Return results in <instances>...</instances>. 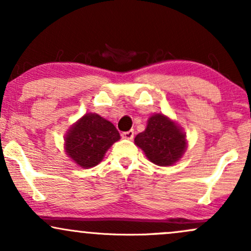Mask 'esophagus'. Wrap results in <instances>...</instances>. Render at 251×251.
I'll return each instance as SVG.
<instances>
[{
  "mask_svg": "<svg viewBox=\"0 0 251 251\" xmlns=\"http://www.w3.org/2000/svg\"><path fill=\"white\" fill-rule=\"evenodd\" d=\"M122 137L124 138V139H128V140L133 139L134 131H133V129H129V131H127V132H123Z\"/></svg>",
  "mask_w": 251,
  "mask_h": 251,
  "instance_id": "34e87169",
  "label": "esophagus"
}]
</instances>
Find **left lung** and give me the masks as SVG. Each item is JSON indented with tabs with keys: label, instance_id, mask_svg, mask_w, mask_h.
Listing matches in <instances>:
<instances>
[{
	"label": "left lung",
	"instance_id": "left-lung-1",
	"mask_svg": "<svg viewBox=\"0 0 251 251\" xmlns=\"http://www.w3.org/2000/svg\"><path fill=\"white\" fill-rule=\"evenodd\" d=\"M134 144L143 150L150 162L158 166H171L185 153L188 139L175 120L163 113H153L145 131L134 138Z\"/></svg>",
	"mask_w": 251,
	"mask_h": 251
}]
</instances>
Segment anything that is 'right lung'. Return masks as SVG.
Returning <instances> with one entry per match:
<instances>
[{"label": "right lung", "instance_id": "right-lung-1", "mask_svg": "<svg viewBox=\"0 0 251 251\" xmlns=\"http://www.w3.org/2000/svg\"><path fill=\"white\" fill-rule=\"evenodd\" d=\"M65 152L82 169L93 168L120 139L116 126L97 113H86L65 134Z\"/></svg>", "mask_w": 251, "mask_h": 251}]
</instances>
